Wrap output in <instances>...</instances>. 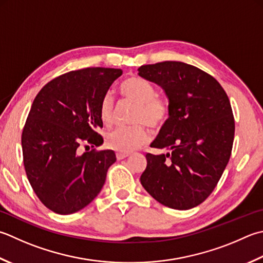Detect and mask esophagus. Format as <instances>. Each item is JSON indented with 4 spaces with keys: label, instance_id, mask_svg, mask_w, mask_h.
I'll return each instance as SVG.
<instances>
[{
    "label": "esophagus",
    "instance_id": "34e87169",
    "mask_svg": "<svg viewBox=\"0 0 263 263\" xmlns=\"http://www.w3.org/2000/svg\"><path fill=\"white\" fill-rule=\"evenodd\" d=\"M130 155H131L130 153H120V152L116 153V157H117L118 161H120V159H124V158L128 157Z\"/></svg>",
    "mask_w": 263,
    "mask_h": 263
}]
</instances>
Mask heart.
<instances>
[{
	"mask_svg": "<svg viewBox=\"0 0 263 263\" xmlns=\"http://www.w3.org/2000/svg\"><path fill=\"white\" fill-rule=\"evenodd\" d=\"M123 98L137 105L130 127H118L106 137V145L120 153H131L148 140L149 132L143 123L158 127L167 120L170 104L165 98L156 95L151 82L139 76H128L118 87ZM99 117L102 124L109 126L112 123V99L109 95L102 98L99 105Z\"/></svg>",
	"mask_w": 263,
	"mask_h": 263,
	"instance_id": "b5f03b06",
	"label": "heart"
}]
</instances>
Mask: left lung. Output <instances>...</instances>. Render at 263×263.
<instances>
[{"instance_id": "left-lung-1", "label": "left lung", "mask_w": 263, "mask_h": 263, "mask_svg": "<svg viewBox=\"0 0 263 263\" xmlns=\"http://www.w3.org/2000/svg\"><path fill=\"white\" fill-rule=\"evenodd\" d=\"M139 76L159 85L170 104L168 118L147 154L142 187L158 203L189 210L206 199L229 162L235 136L230 101L213 76L181 61L143 65Z\"/></svg>"}]
</instances>
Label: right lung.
<instances>
[{
	"mask_svg": "<svg viewBox=\"0 0 263 263\" xmlns=\"http://www.w3.org/2000/svg\"><path fill=\"white\" fill-rule=\"evenodd\" d=\"M122 69L90 67L55 77L35 97L24 126L25 171L36 196L58 214L85 208L100 193L116 161L112 151L80 154L104 139L99 105ZM89 147V146H86Z\"/></svg>",
	"mask_w": 263,
	"mask_h": 263,
	"instance_id": "1",
	"label": "right lung"
}]
</instances>
